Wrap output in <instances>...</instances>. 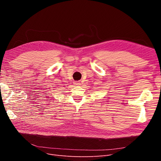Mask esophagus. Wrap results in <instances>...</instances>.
Returning a JSON list of instances; mask_svg holds the SVG:
<instances>
[{
	"label": "esophagus",
	"instance_id": "1",
	"mask_svg": "<svg viewBox=\"0 0 161 161\" xmlns=\"http://www.w3.org/2000/svg\"><path fill=\"white\" fill-rule=\"evenodd\" d=\"M74 84H75V85H77V86H80V82H79V81H75V82H74Z\"/></svg>",
	"mask_w": 161,
	"mask_h": 161
}]
</instances>
